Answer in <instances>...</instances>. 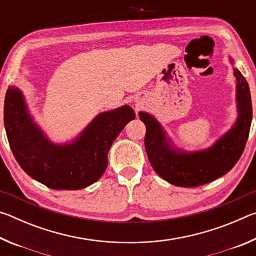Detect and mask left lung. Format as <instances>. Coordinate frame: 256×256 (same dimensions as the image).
<instances>
[{"label":"left lung","mask_w":256,"mask_h":256,"mask_svg":"<svg viewBox=\"0 0 256 256\" xmlns=\"http://www.w3.org/2000/svg\"><path fill=\"white\" fill-rule=\"evenodd\" d=\"M238 118L230 131L210 149L185 154L172 149L162 128L152 116L138 112L146 125L144 146L154 172L168 183L182 188H196L226 174L240 158L248 142L252 122V100L248 81L235 68Z\"/></svg>","instance_id":"8db88e82"}]
</instances>
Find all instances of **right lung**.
I'll list each match as a JSON object with an SVG mask.
<instances>
[{"instance_id": "1", "label": "right lung", "mask_w": 256, "mask_h": 256, "mask_svg": "<svg viewBox=\"0 0 256 256\" xmlns=\"http://www.w3.org/2000/svg\"><path fill=\"white\" fill-rule=\"evenodd\" d=\"M136 114L130 106L99 114L70 144L56 146L32 123L22 94L8 86L4 99V126L20 167L53 190H80L100 178L116 136Z\"/></svg>"}]
</instances>
